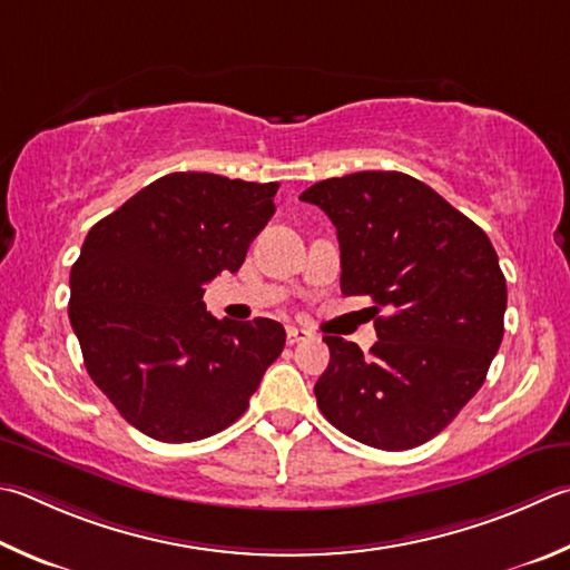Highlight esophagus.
Returning <instances> with one entry per match:
<instances>
[{"label":"esophagus","instance_id":"34e87169","mask_svg":"<svg viewBox=\"0 0 570 570\" xmlns=\"http://www.w3.org/2000/svg\"><path fill=\"white\" fill-rule=\"evenodd\" d=\"M306 338H312V331H308V328H302V326H288L286 328L288 344H298V341H306Z\"/></svg>","mask_w":570,"mask_h":570}]
</instances>
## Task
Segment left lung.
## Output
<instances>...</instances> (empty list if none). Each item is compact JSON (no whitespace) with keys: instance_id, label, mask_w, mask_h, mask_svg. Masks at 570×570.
<instances>
[{"instance_id":"8db88e82","label":"left lung","mask_w":570,"mask_h":570,"mask_svg":"<svg viewBox=\"0 0 570 570\" xmlns=\"http://www.w3.org/2000/svg\"><path fill=\"white\" fill-rule=\"evenodd\" d=\"M336 226L341 294L371 296L379 341L324 336L328 368L314 393L331 426L406 451L459 416L503 338L505 278L489 236L401 171H356L298 196ZM386 311V317H379Z\"/></svg>"}]
</instances>
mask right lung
<instances>
[{
    "label": "right lung",
    "mask_w": 570,
    "mask_h": 570,
    "mask_svg": "<svg viewBox=\"0 0 570 570\" xmlns=\"http://www.w3.org/2000/svg\"><path fill=\"white\" fill-rule=\"evenodd\" d=\"M276 189L174 171L89 229L69 321L91 381L147 436L186 443L232 426L284 351L278 321H219L202 302L216 274L239 272Z\"/></svg>",
    "instance_id": "obj_1"
}]
</instances>
